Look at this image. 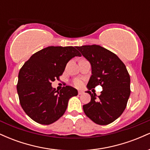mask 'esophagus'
I'll list each match as a JSON object with an SVG mask.
<instances>
[{"mask_svg": "<svg viewBox=\"0 0 150 150\" xmlns=\"http://www.w3.org/2000/svg\"><path fill=\"white\" fill-rule=\"evenodd\" d=\"M83 94V91H82V90H79L78 91L79 95H81V94Z\"/></svg>", "mask_w": 150, "mask_h": 150, "instance_id": "esophagus-1", "label": "esophagus"}]
</instances>
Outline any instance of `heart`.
<instances>
[{
	"instance_id": "obj_1",
	"label": "heart",
	"mask_w": 150,
	"mask_h": 150,
	"mask_svg": "<svg viewBox=\"0 0 150 150\" xmlns=\"http://www.w3.org/2000/svg\"><path fill=\"white\" fill-rule=\"evenodd\" d=\"M73 84L75 87L79 88V87H81L83 85V82H82V80H80V79H75V80H74L73 81Z\"/></svg>"
}]
</instances>
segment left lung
Returning <instances> with one entry per match:
<instances>
[{"mask_svg": "<svg viewBox=\"0 0 150 150\" xmlns=\"http://www.w3.org/2000/svg\"><path fill=\"white\" fill-rule=\"evenodd\" d=\"M92 65V76L87 84L91 90L101 85V95L87 91L91 101L83 105L85 115L98 125H105L123 113L130 94V78L124 63L115 53L98 45L77 46Z\"/></svg>", "mask_w": 150, "mask_h": 150, "instance_id": "left-lung-1", "label": "left lung"}]
</instances>
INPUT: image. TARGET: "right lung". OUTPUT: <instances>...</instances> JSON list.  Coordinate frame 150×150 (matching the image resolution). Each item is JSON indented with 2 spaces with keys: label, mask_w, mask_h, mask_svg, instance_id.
Instances as JSON below:
<instances>
[{
  "label": "right lung",
  "mask_w": 150,
  "mask_h": 150,
  "mask_svg": "<svg viewBox=\"0 0 150 150\" xmlns=\"http://www.w3.org/2000/svg\"><path fill=\"white\" fill-rule=\"evenodd\" d=\"M75 56L81 54L73 46H49L34 53L20 70L17 91L20 105L39 124L50 125L58 120L66 111L69 99L77 95V89L70 86L60 91L51 87Z\"/></svg>",
  "instance_id": "add662e5"
}]
</instances>
